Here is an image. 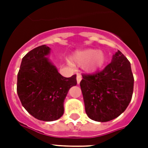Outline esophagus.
Instances as JSON below:
<instances>
[{
    "label": "esophagus",
    "instance_id": "34e87169",
    "mask_svg": "<svg viewBox=\"0 0 148 148\" xmlns=\"http://www.w3.org/2000/svg\"><path fill=\"white\" fill-rule=\"evenodd\" d=\"M81 79H82V77H81V74H77V84H80Z\"/></svg>",
    "mask_w": 148,
    "mask_h": 148
}]
</instances>
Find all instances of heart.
<instances>
[{"label":"heart","mask_w":148,"mask_h":148,"mask_svg":"<svg viewBox=\"0 0 148 148\" xmlns=\"http://www.w3.org/2000/svg\"><path fill=\"white\" fill-rule=\"evenodd\" d=\"M73 59L79 65H84L90 62L88 65V69L92 71L102 67L106 60L103 53L97 49H88L77 52Z\"/></svg>","instance_id":"b5f03b06"}]
</instances>
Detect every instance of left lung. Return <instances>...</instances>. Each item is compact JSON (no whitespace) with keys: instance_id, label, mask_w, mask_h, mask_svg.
<instances>
[{"instance_id":"8db88e82","label":"left lung","mask_w":148,"mask_h":148,"mask_svg":"<svg viewBox=\"0 0 148 148\" xmlns=\"http://www.w3.org/2000/svg\"><path fill=\"white\" fill-rule=\"evenodd\" d=\"M82 77L80 86L86 114L90 119L109 121L126 110L132 98L134 80L131 63L121 51L102 71Z\"/></svg>"}]
</instances>
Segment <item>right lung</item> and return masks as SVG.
I'll use <instances>...</instances> for the list:
<instances>
[{
	"label": "right lung",
	"mask_w": 148,
	"mask_h": 148,
	"mask_svg": "<svg viewBox=\"0 0 148 148\" xmlns=\"http://www.w3.org/2000/svg\"><path fill=\"white\" fill-rule=\"evenodd\" d=\"M49 47L41 45L22 59L17 74V92L25 110L37 119L53 121L64 114L68 90L77 84L76 74L64 77L46 57Z\"/></svg>",
	"instance_id": "add662e5"
}]
</instances>
